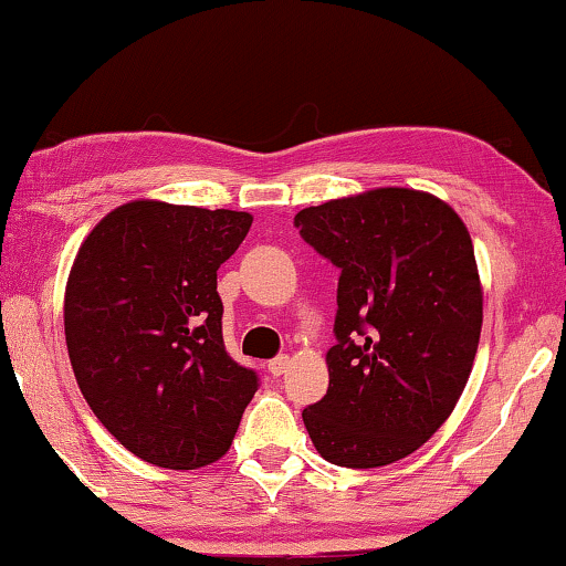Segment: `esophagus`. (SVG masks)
<instances>
[{
	"instance_id": "34e87169",
	"label": "esophagus",
	"mask_w": 566,
	"mask_h": 566,
	"mask_svg": "<svg viewBox=\"0 0 566 566\" xmlns=\"http://www.w3.org/2000/svg\"><path fill=\"white\" fill-rule=\"evenodd\" d=\"M289 367H291V357L289 355H277L275 359H270V363H268V373L275 375V378H277V375L289 373Z\"/></svg>"
}]
</instances>
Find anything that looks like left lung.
Instances as JSON below:
<instances>
[{
  "instance_id": "obj_1",
  "label": "left lung",
  "mask_w": 566,
  "mask_h": 566,
  "mask_svg": "<svg viewBox=\"0 0 566 566\" xmlns=\"http://www.w3.org/2000/svg\"><path fill=\"white\" fill-rule=\"evenodd\" d=\"M342 270L329 390L303 408L326 462L370 470L413 454L449 419L482 329L472 237L439 196L385 186L296 214Z\"/></svg>"
}]
</instances>
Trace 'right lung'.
Returning <instances> with one entry per match:
<instances>
[{
  "instance_id": "1",
  "label": "right lung",
  "mask_w": 566,
  "mask_h": 566,
  "mask_svg": "<svg viewBox=\"0 0 566 566\" xmlns=\"http://www.w3.org/2000/svg\"><path fill=\"white\" fill-rule=\"evenodd\" d=\"M252 214L137 199L73 260L65 347L88 408L135 457L199 470L232 447L258 375L227 355L217 270Z\"/></svg>"
}]
</instances>
